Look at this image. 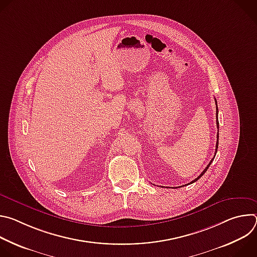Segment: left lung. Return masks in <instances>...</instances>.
<instances>
[{
  "mask_svg": "<svg viewBox=\"0 0 257 257\" xmlns=\"http://www.w3.org/2000/svg\"><path fill=\"white\" fill-rule=\"evenodd\" d=\"M215 104H216V100H215ZM217 112H218V109H217V104H216V127H217V129H218V120H217ZM216 138H217V140H216V143H215V153H216V152H217V146H218V133H217V136H216ZM214 157H215V155H214ZM214 157H213V158H212V160H211V161H210V162H209V164H208V165H207V166H206V168H205V169H204V170H203V171H202V173H201V174H200V175H199V176H198V177H197V178H196V179H194V180H193V181H191V182H190V183H189V184H192V183H194V182H196V181H197V180H198V179H199V178H201V177H202V176H203V174H204V173H205V172H206V171H207V169H208V167H209V166H210V164H211V163H212V161H213V159H214ZM184 186H185V185H184ZM180 187H182V186H180Z\"/></svg>",
  "mask_w": 257,
  "mask_h": 257,
  "instance_id": "1",
  "label": "left lung"
}]
</instances>
